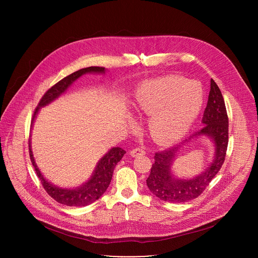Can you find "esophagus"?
Segmentation results:
<instances>
[{"instance_id":"obj_1","label":"esophagus","mask_w":258,"mask_h":258,"mask_svg":"<svg viewBox=\"0 0 258 258\" xmlns=\"http://www.w3.org/2000/svg\"><path fill=\"white\" fill-rule=\"evenodd\" d=\"M145 153H146V151H145V149L143 148V147H138V148H135V149L131 150V155L133 157H136V156H139V155H143Z\"/></svg>"}]
</instances>
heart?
I'll return each instance as SVG.
<instances>
[{
  "mask_svg": "<svg viewBox=\"0 0 258 258\" xmlns=\"http://www.w3.org/2000/svg\"><path fill=\"white\" fill-rule=\"evenodd\" d=\"M203 100L198 83L164 77L140 86L134 108L141 115H151L148 128L155 141L171 143L189 131L201 111Z\"/></svg>",
  "mask_w": 258,
  "mask_h": 258,
  "instance_id": "obj_1",
  "label": "heart"
}]
</instances>
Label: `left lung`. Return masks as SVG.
Wrapping results in <instances>:
<instances>
[{
    "mask_svg": "<svg viewBox=\"0 0 258 258\" xmlns=\"http://www.w3.org/2000/svg\"><path fill=\"white\" fill-rule=\"evenodd\" d=\"M203 127L185 141L204 136L214 144V157L202 173L193 178H177L171 173V164L180 151L181 146L171 147L155 153L154 163L146 182L149 190L160 200L170 203L188 202L197 198L208 187L209 182L222 168L229 143V117L224 97L215 82L211 79L207 106L202 118ZM183 146L185 144L181 143Z\"/></svg>",
    "mask_w": 258,
    "mask_h": 258,
    "instance_id": "8db88e82",
    "label": "left lung"
}]
</instances>
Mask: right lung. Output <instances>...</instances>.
<instances>
[{
    "mask_svg": "<svg viewBox=\"0 0 258 258\" xmlns=\"http://www.w3.org/2000/svg\"><path fill=\"white\" fill-rule=\"evenodd\" d=\"M86 73H105V68L99 67V66H91V67L80 69L76 72L71 73V75L64 78L63 80L58 82L56 85H54L52 88H50L40 100L38 107L35 108L31 124L36 114H38L41 107H44L50 104L59 96H61L68 89V87H70L73 84V82H76L83 75H86ZM28 146H29L30 160L35 169L36 175L39 176L46 192L58 203H61L66 206H76V207L90 205L96 200H98L105 193V191L110 185V181H111L113 170L116 164L120 161L122 156L125 154V151L122 148H119V147H113V148L110 149L100 159V161L98 162L93 172L92 177L86 183L75 189H66V188L63 189L53 185V183L48 181L43 176L40 169L35 164L32 151L30 148V140H29Z\"/></svg>",
    "mask_w": 258,
    "mask_h": 258,
    "instance_id": "obj_1",
    "label": "right lung"
}]
</instances>
